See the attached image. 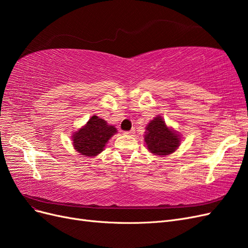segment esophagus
Returning <instances> with one entry per match:
<instances>
[{"label": "esophagus", "mask_w": 248, "mask_h": 248, "mask_svg": "<svg viewBox=\"0 0 248 248\" xmlns=\"http://www.w3.org/2000/svg\"><path fill=\"white\" fill-rule=\"evenodd\" d=\"M133 133H134V130H133V129H131V130H129V131H125V132H124V134H126V136H132Z\"/></svg>", "instance_id": "1"}]
</instances>
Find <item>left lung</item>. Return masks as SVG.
I'll return each instance as SVG.
<instances>
[{
    "instance_id": "1",
    "label": "left lung",
    "mask_w": 248,
    "mask_h": 248,
    "mask_svg": "<svg viewBox=\"0 0 248 248\" xmlns=\"http://www.w3.org/2000/svg\"><path fill=\"white\" fill-rule=\"evenodd\" d=\"M180 132L167 125L163 118L157 115L146 126L144 141L150 153L167 156L176 152L181 145Z\"/></svg>"
}]
</instances>
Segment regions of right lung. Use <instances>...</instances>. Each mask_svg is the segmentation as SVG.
<instances>
[{"label":"right lung","instance_id":"right-lung-1","mask_svg":"<svg viewBox=\"0 0 248 248\" xmlns=\"http://www.w3.org/2000/svg\"><path fill=\"white\" fill-rule=\"evenodd\" d=\"M117 132L114 125L93 115L84 126L72 133V145L80 155L94 157L103 151L108 141Z\"/></svg>","mask_w":248,"mask_h":248}]
</instances>
